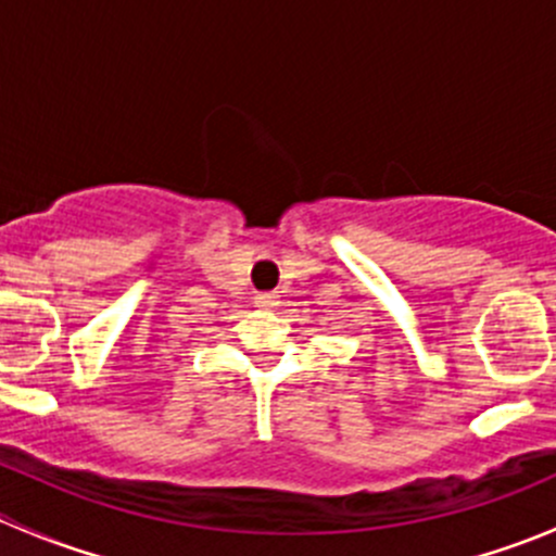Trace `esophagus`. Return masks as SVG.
I'll return each mask as SVG.
<instances>
[{
  "label": "esophagus",
  "mask_w": 556,
  "mask_h": 556,
  "mask_svg": "<svg viewBox=\"0 0 556 556\" xmlns=\"http://www.w3.org/2000/svg\"><path fill=\"white\" fill-rule=\"evenodd\" d=\"M255 304L257 306H266V309H268V306H277L279 301H277V295H274V293H257L255 295Z\"/></svg>",
  "instance_id": "34e87169"
}]
</instances>
